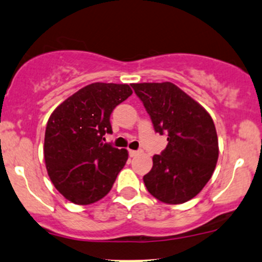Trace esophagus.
Wrapping results in <instances>:
<instances>
[{"instance_id":"obj_1","label":"esophagus","mask_w":262,"mask_h":262,"mask_svg":"<svg viewBox=\"0 0 262 262\" xmlns=\"http://www.w3.org/2000/svg\"><path fill=\"white\" fill-rule=\"evenodd\" d=\"M140 154V151H135V150H129V155H130V157H135V156H138Z\"/></svg>"}]
</instances>
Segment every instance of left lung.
Listing matches in <instances>:
<instances>
[{"label": "left lung", "instance_id": "obj_1", "mask_svg": "<svg viewBox=\"0 0 262 262\" xmlns=\"http://www.w3.org/2000/svg\"><path fill=\"white\" fill-rule=\"evenodd\" d=\"M132 87L155 130L168 135L167 147L152 158V169L144 177L145 186L163 203H185L203 190L216 167L219 142L213 118L171 82Z\"/></svg>", "mask_w": 262, "mask_h": 262}]
</instances>
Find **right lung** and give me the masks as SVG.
I'll return each mask as SVG.
<instances>
[{"label":"right lung","instance_id":"right-lung-1","mask_svg":"<svg viewBox=\"0 0 262 262\" xmlns=\"http://www.w3.org/2000/svg\"><path fill=\"white\" fill-rule=\"evenodd\" d=\"M132 93L128 84L95 82L52 112L45 134V163L53 185L68 201L87 205L110 192L128 151L104 142V135L112 133L111 112Z\"/></svg>","mask_w":262,"mask_h":262}]
</instances>
